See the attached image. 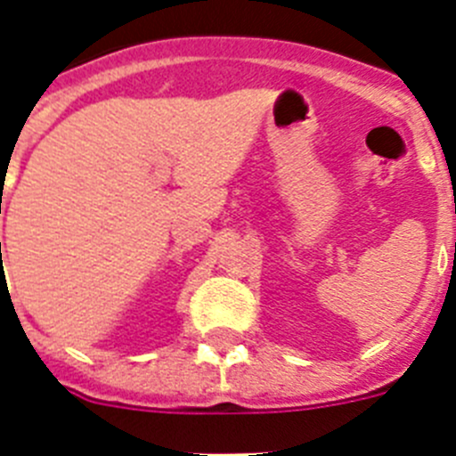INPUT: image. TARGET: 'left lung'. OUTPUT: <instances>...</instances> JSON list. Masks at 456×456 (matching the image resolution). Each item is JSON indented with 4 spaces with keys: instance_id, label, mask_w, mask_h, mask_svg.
<instances>
[{
    "instance_id": "1",
    "label": "left lung",
    "mask_w": 456,
    "mask_h": 456,
    "mask_svg": "<svg viewBox=\"0 0 456 456\" xmlns=\"http://www.w3.org/2000/svg\"><path fill=\"white\" fill-rule=\"evenodd\" d=\"M454 257H456V244H454Z\"/></svg>"
}]
</instances>
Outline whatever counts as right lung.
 I'll return each mask as SVG.
<instances>
[{"label":"right lung","mask_w":456,"mask_h":456,"mask_svg":"<svg viewBox=\"0 0 456 456\" xmlns=\"http://www.w3.org/2000/svg\"><path fill=\"white\" fill-rule=\"evenodd\" d=\"M0 248H2V244H0Z\"/></svg>","instance_id":"right-lung-1"}]
</instances>
